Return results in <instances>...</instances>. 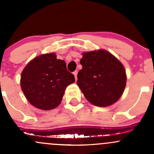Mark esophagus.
I'll return each instance as SVG.
<instances>
[{"mask_svg":"<svg viewBox=\"0 0 154 154\" xmlns=\"http://www.w3.org/2000/svg\"><path fill=\"white\" fill-rule=\"evenodd\" d=\"M74 77H75V80H76V81H77V71H75V72H74Z\"/></svg>","mask_w":154,"mask_h":154,"instance_id":"obj_1","label":"esophagus"}]
</instances>
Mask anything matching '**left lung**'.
I'll list each match as a JSON object with an SVG mask.
<instances>
[{
	"mask_svg": "<svg viewBox=\"0 0 154 154\" xmlns=\"http://www.w3.org/2000/svg\"><path fill=\"white\" fill-rule=\"evenodd\" d=\"M82 69L77 74V85L92 105L107 107L115 103L126 85L122 63L104 49L82 53Z\"/></svg>",
	"mask_w": 154,
	"mask_h": 154,
	"instance_id": "1",
	"label": "left lung"
}]
</instances>
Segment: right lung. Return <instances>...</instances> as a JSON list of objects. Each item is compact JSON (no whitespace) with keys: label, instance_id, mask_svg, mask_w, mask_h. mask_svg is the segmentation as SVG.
I'll use <instances>...</instances> for the list:
<instances>
[{"label":"right lung","instance_id":"right-lung-1","mask_svg":"<svg viewBox=\"0 0 154 154\" xmlns=\"http://www.w3.org/2000/svg\"><path fill=\"white\" fill-rule=\"evenodd\" d=\"M66 63L57 59L55 53L39 55L26 66L20 86L29 102L39 109H54L60 104L66 87L74 82Z\"/></svg>","mask_w":154,"mask_h":154}]
</instances>
